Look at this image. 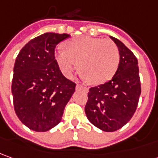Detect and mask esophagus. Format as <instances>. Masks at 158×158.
<instances>
[{
  "mask_svg": "<svg viewBox=\"0 0 158 158\" xmlns=\"http://www.w3.org/2000/svg\"><path fill=\"white\" fill-rule=\"evenodd\" d=\"M76 88H77V89L84 90V91H85V92H87V91H88V88H87V87H85V86H84V85H79V84L77 85Z\"/></svg>",
  "mask_w": 158,
  "mask_h": 158,
  "instance_id": "esophagus-1",
  "label": "esophagus"
}]
</instances>
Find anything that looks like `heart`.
Masks as SVG:
<instances>
[{
  "mask_svg": "<svg viewBox=\"0 0 158 158\" xmlns=\"http://www.w3.org/2000/svg\"><path fill=\"white\" fill-rule=\"evenodd\" d=\"M64 50L55 53V59L63 74L71 78L79 64V72L90 83L103 84L116 73L120 52L111 40L81 35L64 44Z\"/></svg>",
  "mask_w": 158,
  "mask_h": 158,
  "instance_id": "heart-1",
  "label": "heart"
}]
</instances>
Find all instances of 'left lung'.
<instances>
[{
  "label": "left lung",
  "instance_id": "8db88e82",
  "mask_svg": "<svg viewBox=\"0 0 158 158\" xmlns=\"http://www.w3.org/2000/svg\"><path fill=\"white\" fill-rule=\"evenodd\" d=\"M110 38L120 52L118 69L109 81L90 88L85 106L90 123L106 132L116 131L130 121L141 94L137 58L123 43Z\"/></svg>",
  "mask_w": 158,
  "mask_h": 158
}]
</instances>
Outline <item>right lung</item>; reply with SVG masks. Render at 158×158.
I'll use <instances>...</instances> for the list:
<instances>
[{
  "label": "right lung",
  "mask_w": 158,
  "mask_h": 158,
  "mask_svg": "<svg viewBox=\"0 0 158 158\" xmlns=\"http://www.w3.org/2000/svg\"><path fill=\"white\" fill-rule=\"evenodd\" d=\"M68 34L44 33L26 44L14 65L11 91L15 114L36 132H45L60 123L76 84L61 73L55 48Z\"/></svg>",
  "instance_id": "obj_1"
}]
</instances>
